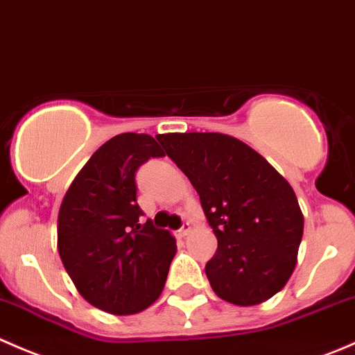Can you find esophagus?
Masks as SVG:
<instances>
[{"instance_id":"34e87169","label":"esophagus","mask_w":355,"mask_h":355,"mask_svg":"<svg viewBox=\"0 0 355 355\" xmlns=\"http://www.w3.org/2000/svg\"><path fill=\"white\" fill-rule=\"evenodd\" d=\"M189 231H191V226H189V223H184L181 226V230H178V236H186V234H189Z\"/></svg>"}]
</instances>
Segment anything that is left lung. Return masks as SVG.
Wrapping results in <instances>:
<instances>
[{"mask_svg": "<svg viewBox=\"0 0 355 355\" xmlns=\"http://www.w3.org/2000/svg\"><path fill=\"white\" fill-rule=\"evenodd\" d=\"M200 195L217 252L205 275L217 297L257 305L292 276L304 234L295 191L254 148L220 132L157 135Z\"/></svg>", "mask_w": 355, "mask_h": 355, "instance_id": "1", "label": "left lung"}]
</instances>
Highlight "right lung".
<instances>
[{"mask_svg":"<svg viewBox=\"0 0 355 355\" xmlns=\"http://www.w3.org/2000/svg\"><path fill=\"white\" fill-rule=\"evenodd\" d=\"M164 157L148 135L114 136L93 153L63 196L58 254L70 279L91 305L110 314H136L162 293L176 240L152 220L141 223L136 173Z\"/></svg>","mask_w":355,"mask_h":355,"instance_id":"add662e5","label":"right lung"}]
</instances>
